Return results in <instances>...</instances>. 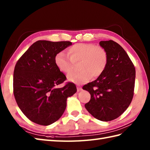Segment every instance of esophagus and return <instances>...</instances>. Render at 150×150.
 Returning a JSON list of instances; mask_svg holds the SVG:
<instances>
[{"mask_svg":"<svg viewBox=\"0 0 150 150\" xmlns=\"http://www.w3.org/2000/svg\"><path fill=\"white\" fill-rule=\"evenodd\" d=\"M81 90H82V88L80 87V86H77V91H80Z\"/></svg>","mask_w":150,"mask_h":150,"instance_id":"obj_1","label":"esophagus"}]
</instances>
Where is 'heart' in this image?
I'll return each mask as SVG.
<instances>
[{
  "mask_svg": "<svg viewBox=\"0 0 150 150\" xmlns=\"http://www.w3.org/2000/svg\"><path fill=\"white\" fill-rule=\"evenodd\" d=\"M68 56L60 52L55 57L54 61L59 71L68 74L72 71L74 64L80 62L79 72L71 73L68 78L76 84L88 82L91 79L99 77L106 70L109 56L104 47L93 44L79 43L69 47Z\"/></svg>",
  "mask_w": 150,
  "mask_h": 150,
  "instance_id": "heart-1",
  "label": "heart"
}]
</instances>
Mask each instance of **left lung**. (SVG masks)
Returning a JSON list of instances; mask_svg holds the SVG:
<instances>
[{"instance_id":"left-lung-1","label":"left lung","mask_w":150,"mask_h":150,"mask_svg":"<svg viewBox=\"0 0 150 150\" xmlns=\"http://www.w3.org/2000/svg\"><path fill=\"white\" fill-rule=\"evenodd\" d=\"M107 50L109 61L104 72L96 80L85 84L90 100L85 108L92 116L110 121L120 116L129 106L134 95L135 68L122 47L112 40L100 41Z\"/></svg>"}]
</instances>
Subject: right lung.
<instances>
[{
    "mask_svg": "<svg viewBox=\"0 0 150 150\" xmlns=\"http://www.w3.org/2000/svg\"><path fill=\"white\" fill-rule=\"evenodd\" d=\"M69 41L38 40L16 63L13 72V94L19 108L28 119L42 126L56 122L66 108L67 98L76 93L74 83L54 61L56 54L71 45Z\"/></svg>",
    "mask_w": 150,
    "mask_h": 150,
    "instance_id": "add662e5",
    "label": "right lung"
}]
</instances>
